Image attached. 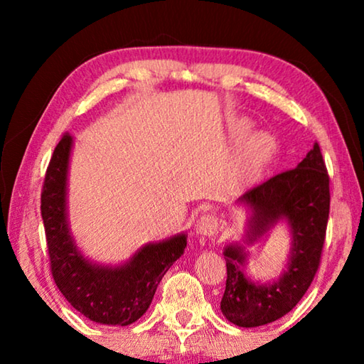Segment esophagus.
<instances>
[{
  "instance_id": "34e87169",
  "label": "esophagus",
  "mask_w": 364,
  "mask_h": 364,
  "mask_svg": "<svg viewBox=\"0 0 364 364\" xmlns=\"http://www.w3.org/2000/svg\"><path fill=\"white\" fill-rule=\"evenodd\" d=\"M196 232L204 237H212L218 232V218L215 215H202L196 225Z\"/></svg>"
}]
</instances>
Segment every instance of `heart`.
<instances>
[{
	"instance_id": "1",
	"label": "heart",
	"mask_w": 364,
	"mask_h": 364,
	"mask_svg": "<svg viewBox=\"0 0 364 364\" xmlns=\"http://www.w3.org/2000/svg\"><path fill=\"white\" fill-rule=\"evenodd\" d=\"M252 132V123L245 119L236 122L232 127V136L237 141H244ZM271 151V139L268 134L255 133L245 141L241 156H239L236 176L239 180H247L254 176L257 171H260L263 164L267 162Z\"/></svg>"
}]
</instances>
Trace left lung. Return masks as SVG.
<instances>
[{"instance_id": "left-lung-1", "label": "left lung", "mask_w": 364, "mask_h": 364, "mask_svg": "<svg viewBox=\"0 0 364 364\" xmlns=\"http://www.w3.org/2000/svg\"><path fill=\"white\" fill-rule=\"evenodd\" d=\"M329 176L318 143L297 167L250 189L236 200L249 212L242 242L223 249L226 289L220 310L239 328H258L287 315L315 278L329 218ZM284 223L291 252L278 280L260 283L245 274L247 247Z\"/></svg>"}]
</instances>
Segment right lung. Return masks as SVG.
<instances>
[{"mask_svg":"<svg viewBox=\"0 0 364 364\" xmlns=\"http://www.w3.org/2000/svg\"><path fill=\"white\" fill-rule=\"evenodd\" d=\"M72 147L73 136L65 133L54 149L41 193L53 278L67 301L90 321L128 326L147 311L164 274L184 254L188 234L144 244L119 264H102L85 257L73 239L67 210Z\"/></svg>","mask_w":364,"mask_h":364,"instance_id":"right-lung-1","label":"right lung"}]
</instances>
